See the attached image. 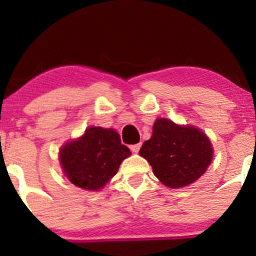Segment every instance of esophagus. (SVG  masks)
<instances>
[{
  "instance_id": "1",
  "label": "esophagus",
  "mask_w": 256,
  "mask_h": 256,
  "mask_svg": "<svg viewBox=\"0 0 256 256\" xmlns=\"http://www.w3.org/2000/svg\"><path fill=\"white\" fill-rule=\"evenodd\" d=\"M130 149L134 152H140V143H137V144L130 146Z\"/></svg>"
}]
</instances>
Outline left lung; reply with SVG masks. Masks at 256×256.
Instances as JSON below:
<instances>
[{
  "mask_svg": "<svg viewBox=\"0 0 256 256\" xmlns=\"http://www.w3.org/2000/svg\"><path fill=\"white\" fill-rule=\"evenodd\" d=\"M140 155L150 164L161 183L178 189L196 182L207 171L213 146L198 128L160 118L155 120L150 140L143 143Z\"/></svg>",
  "mask_w": 256,
  "mask_h": 256,
  "instance_id": "8db88e82",
  "label": "left lung"
}]
</instances>
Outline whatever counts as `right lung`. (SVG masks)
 Listing matches in <instances>:
<instances>
[{
  "label": "right lung",
  "mask_w": 256,
  "mask_h": 256,
  "mask_svg": "<svg viewBox=\"0 0 256 256\" xmlns=\"http://www.w3.org/2000/svg\"><path fill=\"white\" fill-rule=\"evenodd\" d=\"M130 155V149L122 144L118 132L90 126L83 136L60 149L58 160L64 174L72 184L98 192L116 174L120 164Z\"/></svg>",
  "instance_id": "right-lung-1"
}]
</instances>
